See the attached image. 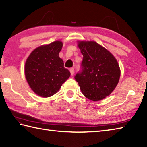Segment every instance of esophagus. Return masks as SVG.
Returning <instances> with one entry per match:
<instances>
[{"instance_id":"1","label":"esophagus","mask_w":147,"mask_h":147,"mask_svg":"<svg viewBox=\"0 0 147 147\" xmlns=\"http://www.w3.org/2000/svg\"><path fill=\"white\" fill-rule=\"evenodd\" d=\"M69 71H70L71 75L73 76V74H74V68H71L70 69H69Z\"/></svg>"}]
</instances>
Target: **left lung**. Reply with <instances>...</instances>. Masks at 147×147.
<instances>
[{"mask_svg": "<svg viewBox=\"0 0 147 147\" xmlns=\"http://www.w3.org/2000/svg\"><path fill=\"white\" fill-rule=\"evenodd\" d=\"M81 70L74 79L87 99L97 101L108 96L119 83L120 71L116 59L95 41H81Z\"/></svg>", "mask_w": 147, "mask_h": 147, "instance_id": "left-lung-1", "label": "left lung"}]
</instances>
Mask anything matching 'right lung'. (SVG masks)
Listing matches in <instances>:
<instances>
[{
  "mask_svg": "<svg viewBox=\"0 0 147 147\" xmlns=\"http://www.w3.org/2000/svg\"><path fill=\"white\" fill-rule=\"evenodd\" d=\"M61 41H55L36 48L27 59L26 79L34 92L48 97L56 94L71 73L59 57Z\"/></svg>",
  "mask_w": 147,
  "mask_h": 147,
  "instance_id": "obj_1",
  "label": "right lung"
}]
</instances>
